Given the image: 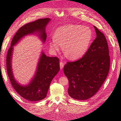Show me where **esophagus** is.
Returning a JSON list of instances; mask_svg holds the SVG:
<instances>
[{
    "label": "esophagus",
    "mask_w": 121,
    "mask_h": 121,
    "mask_svg": "<svg viewBox=\"0 0 121 121\" xmlns=\"http://www.w3.org/2000/svg\"><path fill=\"white\" fill-rule=\"evenodd\" d=\"M60 69H63L64 65H65V64L64 63V62H62V61H60Z\"/></svg>",
    "instance_id": "34e87169"
}]
</instances>
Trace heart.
I'll return each instance as SVG.
<instances>
[{"mask_svg":"<svg viewBox=\"0 0 121 121\" xmlns=\"http://www.w3.org/2000/svg\"><path fill=\"white\" fill-rule=\"evenodd\" d=\"M93 38L90 29L78 24H69L58 28L54 36L49 40L51 49L55 52L64 48L70 60L83 56L87 52Z\"/></svg>","mask_w":121,"mask_h":121,"instance_id":"1","label":"heart"}]
</instances>
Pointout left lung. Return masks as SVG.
I'll use <instances>...</instances> for the list:
<instances>
[{"instance_id": "8db88e82", "label": "left lung", "mask_w": 121, "mask_h": 121, "mask_svg": "<svg viewBox=\"0 0 121 121\" xmlns=\"http://www.w3.org/2000/svg\"><path fill=\"white\" fill-rule=\"evenodd\" d=\"M96 38L85 55L78 60L67 62L64 67L69 81V95L76 100L92 97L99 90L108 74L110 59L107 40L94 26Z\"/></svg>"}]
</instances>
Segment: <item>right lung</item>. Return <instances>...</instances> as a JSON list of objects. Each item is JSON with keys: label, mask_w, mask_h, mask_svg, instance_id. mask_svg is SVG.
Masks as SVG:
<instances>
[{"label": "right lung", "mask_w": 121, "mask_h": 121, "mask_svg": "<svg viewBox=\"0 0 121 121\" xmlns=\"http://www.w3.org/2000/svg\"><path fill=\"white\" fill-rule=\"evenodd\" d=\"M51 20L49 18L40 19L21 27L14 35L7 54V71L13 87L21 97L30 101H40L46 97L51 82L60 69L59 59L47 56L42 52L34 76L27 85H23L19 84L13 75V46L25 36L32 34L37 35L44 43L47 39L46 28Z\"/></svg>", "instance_id": "1"}]
</instances>
